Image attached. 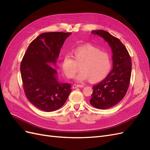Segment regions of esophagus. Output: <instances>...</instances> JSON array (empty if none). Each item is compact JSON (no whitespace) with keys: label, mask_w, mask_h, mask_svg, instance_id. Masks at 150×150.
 Returning a JSON list of instances; mask_svg holds the SVG:
<instances>
[{"label":"esophagus","mask_w":150,"mask_h":150,"mask_svg":"<svg viewBox=\"0 0 150 150\" xmlns=\"http://www.w3.org/2000/svg\"><path fill=\"white\" fill-rule=\"evenodd\" d=\"M83 85H81V84H74L73 86H72V88L73 89H75V88H83Z\"/></svg>","instance_id":"obj_1"}]
</instances>
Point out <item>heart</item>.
Instances as JSON below:
<instances>
[{
  "label": "heart",
  "instance_id": "b5f03b06",
  "mask_svg": "<svg viewBox=\"0 0 150 150\" xmlns=\"http://www.w3.org/2000/svg\"><path fill=\"white\" fill-rule=\"evenodd\" d=\"M72 53L74 59L67 54L62 61V71L68 79L73 78L79 71V66L81 71L76 78L78 81L89 79L92 82L101 81L111 69L112 59L110 54L91 45L76 48Z\"/></svg>",
  "mask_w": 150,
  "mask_h": 150
}]
</instances>
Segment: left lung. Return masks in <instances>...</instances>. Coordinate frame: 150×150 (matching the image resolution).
I'll use <instances>...</instances> for the list:
<instances>
[{
	"instance_id": "8db88e82",
	"label": "left lung",
	"mask_w": 150,
	"mask_h": 150,
	"mask_svg": "<svg viewBox=\"0 0 150 150\" xmlns=\"http://www.w3.org/2000/svg\"><path fill=\"white\" fill-rule=\"evenodd\" d=\"M92 33L104 38L112 51V69L105 79L93 86L89 101L94 108L105 110L124 98L129 86L132 64L128 50L117 38L103 30H93Z\"/></svg>"
}]
</instances>
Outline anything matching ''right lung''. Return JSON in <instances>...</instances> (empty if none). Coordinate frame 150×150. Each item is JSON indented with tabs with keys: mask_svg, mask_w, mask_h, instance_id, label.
<instances>
[{
	"mask_svg": "<svg viewBox=\"0 0 150 150\" xmlns=\"http://www.w3.org/2000/svg\"><path fill=\"white\" fill-rule=\"evenodd\" d=\"M70 33L51 32L31 42L21 63L22 86L27 99L39 110L51 112L63 106L71 84L58 82L56 66L60 49Z\"/></svg>",
	"mask_w": 150,
	"mask_h": 150,
	"instance_id": "right-lung-1",
	"label": "right lung"
}]
</instances>
